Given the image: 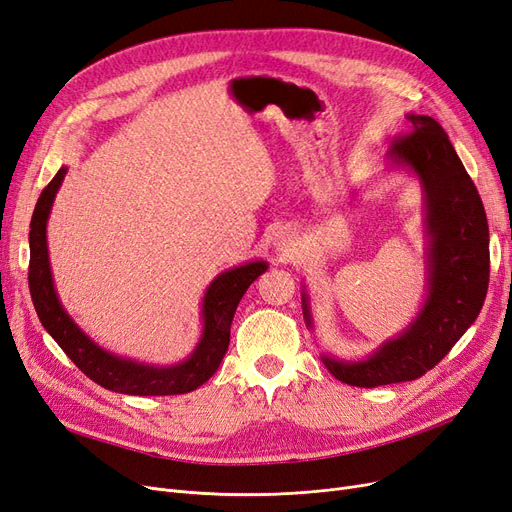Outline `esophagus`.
<instances>
[{"label": "esophagus", "mask_w": 512, "mask_h": 512, "mask_svg": "<svg viewBox=\"0 0 512 512\" xmlns=\"http://www.w3.org/2000/svg\"><path fill=\"white\" fill-rule=\"evenodd\" d=\"M276 246L280 251H289V240L287 238H280L278 242H276Z\"/></svg>", "instance_id": "1"}]
</instances>
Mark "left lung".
Returning a JSON list of instances; mask_svg holds the SVG:
<instances>
[{
  "label": "left lung",
  "instance_id": "left-lung-1",
  "mask_svg": "<svg viewBox=\"0 0 512 512\" xmlns=\"http://www.w3.org/2000/svg\"><path fill=\"white\" fill-rule=\"evenodd\" d=\"M409 132L388 149L392 166L418 175L426 202L428 297L420 314L399 335L363 361L323 354L339 382L375 388L418 380L456 346L475 323L489 285V227L481 196L468 177L443 126L430 116L409 113ZM304 318L312 329L308 295Z\"/></svg>",
  "mask_w": 512,
  "mask_h": 512
}]
</instances>
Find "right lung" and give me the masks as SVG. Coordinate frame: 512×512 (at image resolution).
Instances as JSON below:
<instances>
[{"label":"right lung","mask_w":512,"mask_h":512,"mask_svg":"<svg viewBox=\"0 0 512 512\" xmlns=\"http://www.w3.org/2000/svg\"><path fill=\"white\" fill-rule=\"evenodd\" d=\"M67 175L63 166L54 179L44 187L42 196L37 198L35 211L31 217L29 232V291L37 316H40L44 329L54 337V342L63 348L84 375L99 386L137 396H166L185 394L211 380L219 369L223 356L230 346V327L234 312L242 295L253 285L263 272L268 270L266 261H251L244 266L232 268L219 274L211 287L206 289L202 299V335L200 342L183 363L170 367H154L130 361L103 350L73 323V318L61 306L56 297L54 280L48 261L46 223L56 192Z\"/></svg>","instance_id":"obj_1"}]
</instances>
